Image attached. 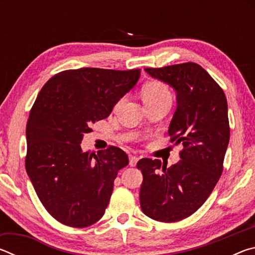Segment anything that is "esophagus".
<instances>
[{
	"instance_id": "34e87169",
	"label": "esophagus",
	"mask_w": 255,
	"mask_h": 255,
	"mask_svg": "<svg viewBox=\"0 0 255 255\" xmlns=\"http://www.w3.org/2000/svg\"><path fill=\"white\" fill-rule=\"evenodd\" d=\"M137 162H138L137 156H131L130 158H129V165H130V166H136Z\"/></svg>"
}]
</instances>
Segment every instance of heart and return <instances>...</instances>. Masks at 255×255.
<instances>
[{"label": "heart", "mask_w": 255, "mask_h": 255, "mask_svg": "<svg viewBox=\"0 0 255 255\" xmlns=\"http://www.w3.org/2000/svg\"><path fill=\"white\" fill-rule=\"evenodd\" d=\"M141 97L144 102H150L158 99L171 97L170 90L167 86L159 81H149L141 88Z\"/></svg>", "instance_id": "1"}]
</instances>
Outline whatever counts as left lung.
<instances>
[{
    "label": "left lung",
    "mask_w": 255,
    "mask_h": 255,
    "mask_svg": "<svg viewBox=\"0 0 255 255\" xmlns=\"http://www.w3.org/2000/svg\"><path fill=\"white\" fill-rule=\"evenodd\" d=\"M147 74L176 92V110L171 120V141L182 143L180 161L164 166L159 159L141 158L139 201L154 221L179 222L204 205L223 172L230 141L225 93L196 63L145 68Z\"/></svg>",
    "instance_id": "obj_1"
}]
</instances>
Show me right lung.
<instances>
[{"instance_id":"obj_1","label":"right lung","mask_w":255,"mask_h":255,"mask_svg":"<svg viewBox=\"0 0 255 255\" xmlns=\"http://www.w3.org/2000/svg\"><path fill=\"white\" fill-rule=\"evenodd\" d=\"M139 76L140 70H68L51 77L38 94L25 129V170L46 210L64 225L88 227L105 215L128 156L115 146L84 153L80 144Z\"/></svg>"}]
</instances>
